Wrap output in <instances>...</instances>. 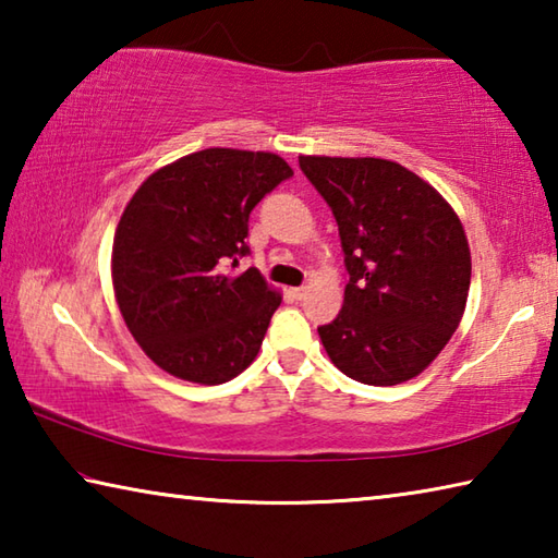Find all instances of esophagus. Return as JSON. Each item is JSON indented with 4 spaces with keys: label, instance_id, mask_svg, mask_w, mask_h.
Returning <instances> with one entry per match:
<instances>
[{
    "label": "esophagus",
    "instance_id": "esophagus-1",
    "mask_svg": "<svg viewBox=\"0 0 558 558\" xmlns=\"http://www.w3.org/2000/svg\"><path fill=\"white\" fill-rule=\"evenodd\" d=\"M305 292H307V288H292L290 295L295 300H302V298H305Z\"/></svg>",
    "mask_w": 558,
    "mask_h": 558
}]
</instances>
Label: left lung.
<instances>
[{
	"mask_svg": "<svg viewBox=\"0 0 558 558\" xmlns=\"http://www.w3.org/2000/svg\"><path fill=\"white\" fill-rule=\"evenodd\" d=\"M339 226L344 305L317 327L349 379L396 386L440 354L465 313L470 248L458 214L418 174L376 157H300Z\"/></svg>",
	"mask_w": 558,
	"mask_h": 558,
	"instance_id": "1",
	"label": "left lung"
}]
</instances>
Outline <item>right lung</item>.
<instances>
[{
    "label": "right lung",
    "instance_id": "obj_1",
    "mask_svg": "<svg viewBox=\"0 0 558 558\" xmlns=\"http://www.w3.org/2000/svg\"><path fill=\"white\" fill-rule=\"evenodd\" d=\"M290 177L278 155L211 147L157 169L125 206L112 286L132 337L165 372L216 386L256 359L282 298L256 268L226 266L248 256L251 211Z\"/></svg>",
    "mask_w": 558,
    "mask_h": 558
}]
</instances>
